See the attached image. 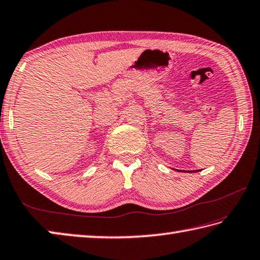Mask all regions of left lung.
I'll return each mask as SVG.
<instances>
[{
    "instance_id": "obj_1",
    "label": "left lung",
    "mask_w": 260,
    "mask_h": 260,
    "mask_svg": "<svg viewBox=\"0 0 260 260\" xmlns=\"http://www.w3.org/2000/svg\"><path fill=\"white\" fill-rule=\"evenodd\" d=\"M194 172H195V171H194Z\"/></svg>"
}]
</instances>
